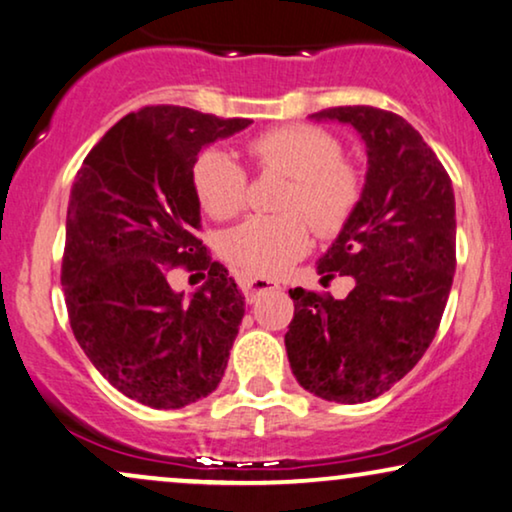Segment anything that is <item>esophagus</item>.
<instances>
[{
	"mask_svg": "<svg viewBox=\"0 0 512 512\" xmlns=\"http://www.w3.org/2000/svg\"><path fill=\"white\" fill-rule=\"evenodd\" d=\"M241 288H243L245 299H248V302L252 304L257 297L262 295V292L278 290V288H281V285H278L276 281H269V278H243Z\"/></svg>",
	"mask_w": 512,
	"mask_h": 512,
	"instance_id": "esophagus-1",
	"label": "esophagus"
}]
</instances>
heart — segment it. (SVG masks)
Masks as SVG:
<instances>
[{
    "instance_id": "heart-1",
    "label": "heart",
    "mask_w": 512,
    "mask_h": 512,
    "mask_svg": "<svg viewBox=\"0 0 512 512\" xmlns=\"http://www.w3.org/2000/svg\"><path fill=\"white\" fill-rule=\"evenodd\" d=\"M250 159L262 173L292 177L283 199L285 215L252 217L222 238L224 260L250 276L274 278L288 271L311 245L309 217L318 234H337L360 201V175L342 159V142L309 124L264 131L248 142ZM192 187L201 208L229 220L248 201V175L224 149H206L192 166Z\"/></svg>"
}]
</instances>
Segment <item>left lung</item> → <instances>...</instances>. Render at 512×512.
I'll return each instance as SVG.
<instances>
[{
	"label": "left lung",
	"instance_id": "obj_1",
	"mask_svg": "<svg viewBox=\"0 0 512 512\" xmlns=\"http://www.w3.org/2000/svg\"><path fill=\"white\" fill-rule=\"evenodd\" d=\"M360 133L367 175L360 201L320 257V281L353 278L344 299L290 290L285 349L299 386L332 403L379 398L419 363L445 311L456 269V210L447 170L419 131L386 109L311 114Z\"/></svg>",
	"mask_w": 512,
	"mask_h": 512
}]
</instances>
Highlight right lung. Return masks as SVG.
<instances>
[{"mask_svg": "<svg viewBox=\"0 0 512 512\" xmlns=\"http://www.w3.org/2000/svg\"><path fill=\"white\" fill-rule=\"evenodd\" d=\"M250 124L142 107L102 135L74 177L60 274L72 332L109 384L154 410L206 398L227 370L245 297L196 238L192 166ZM177 266L207 278L187 300L167 283Z\"/></svg>", "mask_w": 512, "mask_h": 512, "instance_id": "1", "label": "right lung"}]
</instances>
